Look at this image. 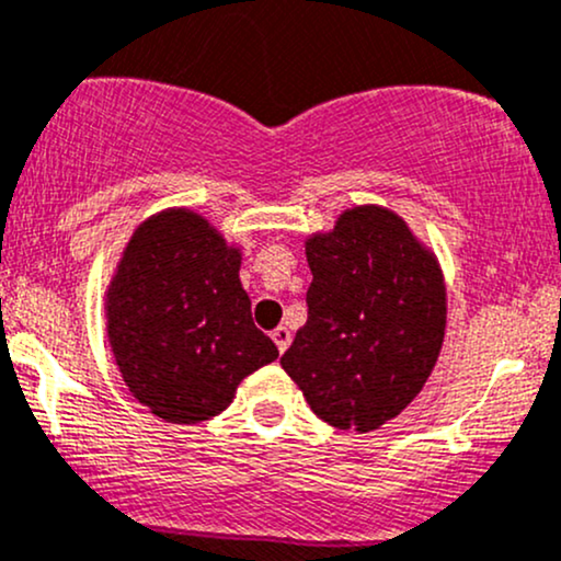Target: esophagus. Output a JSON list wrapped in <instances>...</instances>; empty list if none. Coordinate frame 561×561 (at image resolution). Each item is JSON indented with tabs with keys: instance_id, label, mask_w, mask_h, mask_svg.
<instances>
[{
	"instance_id": "esophagus-1",
	"label": "esophagus",
	"mask_w": 561,
	"mask_h": 561,
	"mask_svg": "<svg viewBox=\"0 0 561 561\" xmlns=\"http://www.w3.org/2000/svg\"><path fill=\"white\" fill-rule=\"evenodd\" d=\"M273 342H275V347H278V352L283 355V352L288 350V344H291V331H288L286 325H278V329L273 331Z\"/></svg>"
}]
</instances>
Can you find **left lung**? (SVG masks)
<instances>
[{
  "label": "left lung",
  "instance_id": "obj_1",
  "mask_svg": "<svg viewBox=\"0 0 561 561\" xmlns=\"http://www.w3.org/2000/svg\"><path fill=\"white\" fill-rule=\"evenodd\" d=\"M307 323L280 357L314 416L374 432L424 389L445 339L448 297L432 249L387 206L344 209L305 241Z\"/></svg>",
  "mask_w": 561,
  "mask_h": 561
}]
</instances>
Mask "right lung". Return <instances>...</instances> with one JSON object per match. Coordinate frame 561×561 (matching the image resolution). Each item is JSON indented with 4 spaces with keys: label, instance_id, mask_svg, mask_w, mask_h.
<instances>
[{
    "label": "right lung",
    "instance_id": "right-lung-1",
    "mask_svg": "<svg viewBox=\"0 0 561 561\" xmlns=\"http://www.w3.org/2000/svg\"><path fill=\"white\" fill-rule=\"evenodd\" d=\"M241 249L172 206L131 232L105 291L111 352L129 392L169 424L222 413L238 383L278 357L251 320Z\"/></svg>",
    "mask_w": 561,
    "mask_h": 561
}]
</instances>
